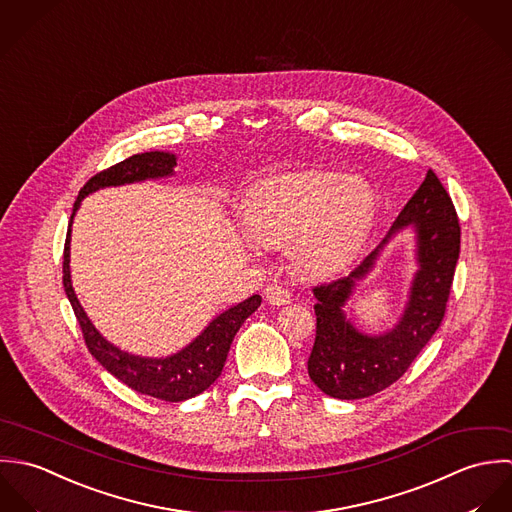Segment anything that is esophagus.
Returning <instances> with one entry per match:
<instances>
[{"mask_svg":"<svg viewBox=\"0 0 512 512\" xmlns=\"http://www.w3.org/2000/svg\"><path fill=\"white\" fill-rule=\"evenodd\" d=\"M265 301H267L269 305L281 307V305H289V303L293 301V295H291L287 289L279 287V285H269V287L265 289Z\"/></svg>","mask_w":512,"mask_h":512,"instance_id":"34e87169","label":"esophagus"}]
</instances>
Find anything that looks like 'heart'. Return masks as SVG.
Segmentation results:
<instances>
[{
  "instance_id": "1",
  "label": "heart",
  "mask_w": 512,
  "mask_h": 512,
  "mask_svg": "<svg viewBox=\"0 0 512 512\" xmlns=\"http://www.w3.org/2000/svg\"><path fill=\"white\" fill-rule=\"evenodd\" d=\"M374 194L360 178L291 174L267 184L247 207L251 237L263 247H285L295 269L318 277L344 265L360 247Z\"/></svg>"
}]
</instances>
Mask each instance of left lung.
I'll use <instances>...</instances> for the list:
<instances>
[{"label": "left lung", "instance_id": "1", "mask_svg": "<svg viewBox=\"0 0 512 512\" xmlns=\"http://www.w3.org/2000/svg\"><path fill=\"white\" fill-rule=\"evenodd\" d=\"M413 224L418 231L420 271L401 324L382 337L360 335L341 312L353 283L373 266L383 243ZM461 249V225L451 196L433 170L411 196L388 237L348 277L312 287L316 336L308 356L310 380L330 398L360 400L398 382L439 328Z\"/></svg>", "mask_w": 512, "mask_h": 512}]
</instances>
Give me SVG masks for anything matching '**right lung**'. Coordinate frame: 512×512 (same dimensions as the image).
Listing matches in <instances>:
<instances>
[{
  "mask_svg": "<svg viewBox=\"0 0 512 512\" xmlns=\"http://www.w3.org/2000/svg\"><path fill=\"white\" fill-rule=\"evenodd\" d=\"M174 166H176L174 154L144 152V154H134L95 174L81 188L77 196V202L71 213V223L81 200L91 192H97L99 188H106V186H120V184L140 182L146 178L168 176L172 174ZM71 223H69L65 251H63V287L71 301V307L75 310V316L79 320L89 352L116 380H120L130 390H136L144 396L158 398L162 402H184L205 392L221 376L223 364L229 354V346L237 330L241 328L245 318L259 308L261 297L253 295L247 301L239 303L237 307L229 308L223 314H219L205 328L202 336H198L188 348H184L182 352L170 358L152 360V358L132 356L128 352L114 348L110 342H106L97 332V328L91 324V320L87 318L81 303L77 301V295L71 285V271H69Z\"/></svg>",
  "mask_w": 512,
  "mask_h": 512,
  "instance_id": "obj_1",
  "label": "right lung"
}]
</instances>
